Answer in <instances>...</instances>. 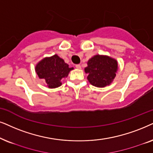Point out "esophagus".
Masks as SVG:
<instances>
[{
  "instance_id": "34e87169",
  "label": "esophagus",
  "mask_w": 153,
  "mask_h": 153,
  "mask_svg": "<svg viewBox=\"0 0 153 153\" xmlns=\"http://www.w3.org/2000/svg\"><path fill=\"white\" fill-rule=\"evenodd\" d=\"M75 67H76V68H78V69H80L81 68V66H80V64H76V65H75Z\"/></svg>"
}]
</instances>
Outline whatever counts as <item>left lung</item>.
<instances>
[{
	"mask_svg": "<svg viewBox=\"0 0 153 153\" xmlns=\"http://www.w3.org/2000/svg\"><path fill=\"white\" fill-rule=\"evenodd\" d=\"M85 68L89 82L95 87H103L113 82L117 70V62L109 56L96 55L87 62Z\"/></svg>",
	"mask_w": 153,
	"mask_h": 153,
	"instance_id": "obj_1",
	"label": "left lung"
}]
</instances>
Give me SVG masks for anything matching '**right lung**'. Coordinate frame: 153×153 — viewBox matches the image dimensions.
I'll list each match as a JSON object with an SVG mask.
<instances>
[{
	"label": "right lung",
	"mask_w": 153,
	"mask_h": 153,
	"mask_svg": "<svg viewBox=\"0 0 153 153\" xmlns=\"http://www.w3.org/2000/svg\"><path fill=\"white\" fill-rule=\"evenodd\" d=\"M73 69V68H69L68 65L56 54L43 59L36 66L38 77L45 80L49 88L61 86V80L68 76V73Z\"/></svg>",
	"instance_id": "add662e5"
}]
</instances>
